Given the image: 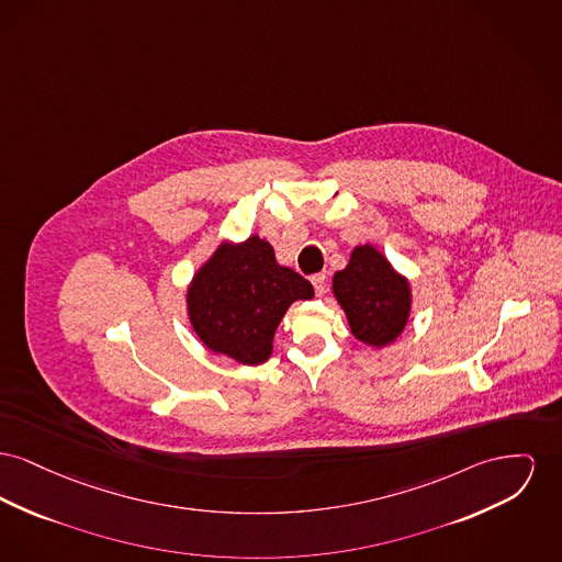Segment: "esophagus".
Masks as SVG:
<instances>
[{
    "label": "esophagus",
    "mask_w": 562,
    "mask_h": 562,
    "mask_svg": "<svg viewBox=\"0 0 562 562\" xmlns=\"http://www.w3.org/2000/svg\"><path fill=\"white\" fill-rule=\"evenodd\" d=\"M312 284H314L316 295H318V297H323V295H325V291H327V276H325V273H316V276H312Z\"/></svg>",
    "instance_id": "esophagus-1"
}]
</instances>
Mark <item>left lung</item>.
Masks as SVG:
<instances>
[{"mask_svg":"<svg viewBox=\"0 0 562 562\" xmlns=\"http://www.w3.org/2000/svg\"><path fill=\"white\" fill-rule=\"evenodd\" d=\"M333 295L352 335L371 348L393 344L407 325L409 282L371 244L357 246L348 265L333 276Z\"/></svg>","mask_w":562,"mask_h":562,"instance_id":"obj_1","label":"left lung"}]
</instances>
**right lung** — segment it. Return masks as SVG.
<instances>
[{
  "label": "right lung",
  "mask_w": 562,
  "mask_h": 562,
  "mask_svg": "<svg viewBox=\"0 0 562 562\" xmlns=\"http://www.w3.org/2000/svg\"><path fill=\"white\" fill-rule=\"evenodd\" d=\"M314 297L312 284L276 261L259 235L223 241L201 265L187 291V310L199 339L241 364L271 357L273 335L291 303Z\"/></svg>",
  "instance_id": "1"
}]
</instances>
